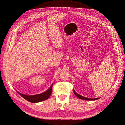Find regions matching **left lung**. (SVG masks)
<instances>
[{
  "label": "left lung",
  "mask_w": 125,
  "mask_h": 125,
  "mask_svg": "<svg viewBox=\"0 0 125 125\" xmlns=\"http://www.w3.org/2000/svg\"><path fill=\"white\" fill-rule=\"evenodd\" d=\"M73 92L74 93V94L75 95H76L79 99H82V100H88V101H92V100H98L99 99V98H96V99H90V98H87V97H85L84 96H82L80 95H79L78 93H76V92L74 90H73Z\"/></svg>",
  "instance_id": "left-lung-1"
}]
</instances>
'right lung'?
Returning <instances> with one entry per match:
<instances>
[{
    "label": "right lung",
    "instance_id": "1",
    "mask_svg": "<svg viewBox=\"0 0 125 125\" xmlns=\"http://www.w3.org/2000/svg\"><path fill=\"white\" fill-rule=\"evenodd\" d=\"M52 88V84L50 86V88L45 92L39 94H37V95H25V94L20 93V92H19L18 91L17 92L22 97H23L24 99L28 101L29 102H32V103H37V102H40L47 100L51 95Z\"/></svg>",
    "mask_w": 125,
    "mask_h": 125
}]
</instances>
